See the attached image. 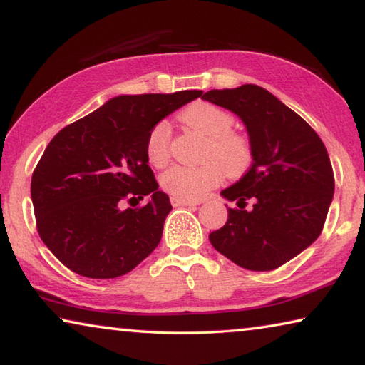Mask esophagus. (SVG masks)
<instances>
[{"mask_svg": "<svg viewBox=\"0 0 365 365\" xmlns=\"http://www.w3.org/2000/svg\"><path fill=\"white\" fill-rule=\"evenodd\" d=\"M170 202H172V206H174V207H180V206H190V207H195V206L200 205V201L182 200V197H175V196H172V197H170Z\"/></svg>", "mask_w": 365, "mask_h": 365, "instance_id": "34e87169", "label": "esophagus"}]
</instances>
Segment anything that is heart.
I'll return each mask as SVG.
<instances>
[{"label": "heart", "instance_id": "heart-1", "mask_svg": "<svg viewBox=\"0 0 365 365\" xmlns=\"http://www.w3.org/2000/svg\"><path fill=\"white\" fill-rule=\"evenodd\" d=\"M182 120L207 138L206 163L200 165L175 164L160 175V187L169 195L182 200H201L217 187L224 170L242 175L252 160V148L245 135L233 132V115L212 103H195L182 113ZM170 125L159 120L146 137L145 153L153 168H163L170 158Z\"/></svg>", "mask_w": 365, "mask_h": 365}]
</instances>
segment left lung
<instances>
[{
	"instance_id": "8db88e82",
	"label": "left lung",
	"mask_w": 365,
	"mask_h": 365,
	"mask_svg": "<svg viewBox=\"0 0 365 365\" xmlns=\"http://www.w3.org/2000/svg\"><path fill=\"white\" fill-rule=\"evenodd\" d=\"M202 100L237 114L252 148L250 170L222 191L238 207H228L209 242L243 269H279L322 233L335 191L329 153L316 130L262 86L211 90Z\"/></svg>"
}]
</instances>
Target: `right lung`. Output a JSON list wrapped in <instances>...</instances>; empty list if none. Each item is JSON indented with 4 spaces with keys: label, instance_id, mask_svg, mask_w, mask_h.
I'll return each instance as SVG.
<instances>
[{
    "label": "right lung",
    "instance_id": "obj_1",
    "mask_svg": "<svg viewBox=\"0 0 365 365\" xmlns=\"http://www.w3.org/2000/svg\"><path fill=\"white\" fill-rule=\"evenodd\" d=\"M201 95L115 96L49 141L30 193L40 238L67 269L115 279L159 245L172 206L148 165L146 137L154 123ZM143 197L150 200L143 207L121 209Z\"/></svg>",
    "mask_w": 365,
    "mask_h": 365
}]
</instances>
